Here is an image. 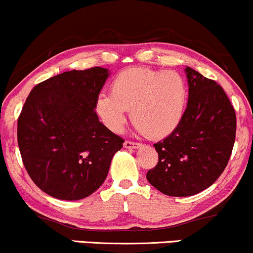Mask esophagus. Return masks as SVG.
I'll list each match as a JSON object with an SVG mask.
<instances>
[{
    "label": "esophagus",
    "mask_w": 253,
    "mask_h": 253,
    "mask_svg": "<svg viewBox=\"0 0 253 253\" xmlns=\"http://www.w3.org/2000/svg\"><path fill=\"white\" fill-rule=\"evenodd\" d=\"M124 148L126 149H137V148L141 147V143H137V142H131V141H126L124 142Z\"/></svg>",
    "instance_id": "obj_1"
}]
</instances>
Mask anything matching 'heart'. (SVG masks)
I'll use <instances>...</instances> for the list:
<instances>
[{
    "instance_id": "1",
    "label": "heart",
    "mask_w": 253,
    "mask_h": 253,
    "mask_svg": "<svg viewBox=\"0 0 253 253\" xmlns=\"http://www.w3.org/2000/svg\"><path fill=\"white\" fill-rule=\"evenodd\" d=\"M186 80L173 71L129 68L111 84V94L100 93L93 110L98 120L114 132H121L126 110L138 130L148 137L162 138L179 126L187 105Z\"/></svg>"
}]
</instances>
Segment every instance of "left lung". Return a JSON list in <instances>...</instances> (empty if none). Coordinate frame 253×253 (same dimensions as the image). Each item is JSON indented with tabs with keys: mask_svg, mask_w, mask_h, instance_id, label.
Returning a JSON list of instances; mask_svg holds the SVG:
<instances>
[{
	"mask_svg": "<svg viewBox=\"0 0 253 253\" xmlns=\"http://www.w3.org/2000/svg\"><path fill=\"white\" fill-rule=\"evenodd\" d=\"M185 72V115L168 137L154 144L159 162L147 173L150 185L169 197H191L213 185L236 139V112L221 86L191 67Z\"/></svg>",
	"mask_w": 253,
	"mask_h": 253,
	"instance_id": "obj_1",
	"label": "left lung"
}]
</instances>
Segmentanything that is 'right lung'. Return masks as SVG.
I'll use <instances>...</instances> for the list:
<instances>
[{
	"label": "right lung",
	"instance_id": "obj_1",
	"mask_svg": "<svg viewBox=\"0 0 253 253\" xmlns=\"http://www.w3.org/2000/svg\"><path fill=\"white\" fill-rule=\"evenodd\" d=\"M108 68L72 70L35 86L17 120V143L27 173L41 191L80 200L108 176L124 139L100 123L93 105Z\"/></svg>",
	"mask_w": 253,
	"mask_h": 253
}]
</instances>
